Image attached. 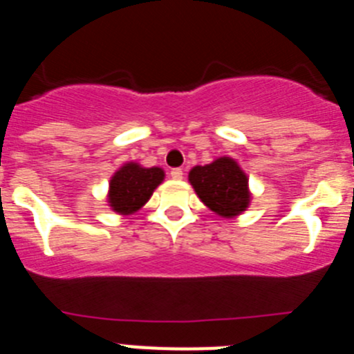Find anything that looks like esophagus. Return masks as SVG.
<instances>
[{
  "mask_svg": "<svg viewBox=\"0 0 354 354\" xmlns=\"http://www.w3.org/2000/svg\"><path fill=\"white\" fill-rule=\"evenodd\" d=\"M170 175H171V179H175V180H180V179H183L184 171H183V168H174V170L170 171Z\"/></svg>",
  "mask_w": 354,
  "mask_h": 354,
  "instance_id": "1",
  "label": "esophagus"
}]
</instances>
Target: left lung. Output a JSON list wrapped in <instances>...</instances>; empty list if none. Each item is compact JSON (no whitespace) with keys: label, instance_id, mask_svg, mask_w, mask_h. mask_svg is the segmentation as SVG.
Segmentation results:
<instances>
[{"label":"left lung","instance_id":"8db88e82","mask_svg":"<svg viewBox=\"0 0 354 354\" xmlns=\"http://www.w3.org/2000/svg\"><path fill=\"white\" fill-rule=\"evenodd\" d=\"M198 198L221 218H234L250 204L248 177L234 159L220 158L189 171Z\"/></svg>","mask_w":354,"mask_h":354}]
</instances>
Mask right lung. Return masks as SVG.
Returning <instances> with one entry per match:
<instances>
[{
  "label": "right lung",
  "mask_w": 354,
  "mask_h": 354,
  "mask_svg": "<svg viewBox=\"0 0 354 354\" xmlns=\"http://www.w3.org/2000/svg\"><path fill=\"white\" fill-rule=\"evenodd\" d=\"M162 179L165 171L161 168H143L138 162H127L109 180V205L118 214H133L147 204Z\"/></svg>",
  "instance_id": "add662e5"
}]
</instances>
